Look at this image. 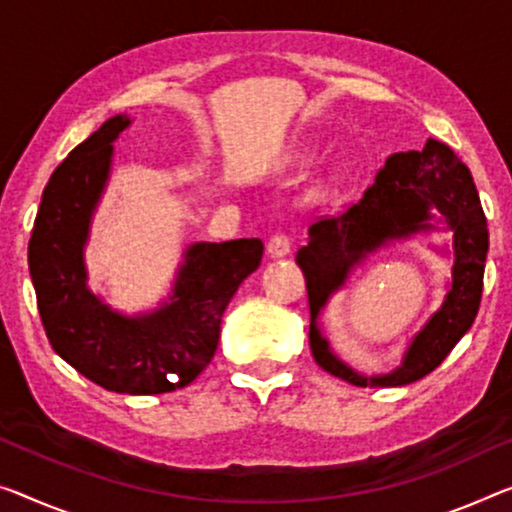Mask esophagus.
Here are the masks:
<instances>
[{"label": "esophagus", "mask_w": 512, "mask_h": 512, "mask_svg": "<svg viewBox=\"0 0 512 512\" xmlns=\"http://www.w3.org/2000/svg\"><path fill=\"white\" fill-rule=\"evenodd\" d=\"M267 254L272 258H281L290 254V235L288 233H274L270 240H267Z\"/></svg>", "instance_id": "34e87169"}]
</instances>
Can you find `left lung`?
<instances>
[{"label":"left lung","mask_w":512,"mask_h":512,"mask_svg":"<svg viewBox=\"0 0 512 512\" xmlns=\"http://www.w3.org/2000/svg\"><path fill=\"white\" fill-rule=\"evenodd\" d=\"M430 207L443 212L454 229V283L443 305L415 339L404 366L389 376L364 378L338 362L315 327L326 297L340 287L361 257L393 237L423 228ZM487 219L467 164L451 148L428 139L423 151L393 153L355 203L336 217L309 226V242L297 249L309 293L313 359L327 373L357 387H403L442 364L474 322L483 295Z\"/></svg>","instance_id":"8db88e82"}]
</instances>
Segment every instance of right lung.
I'll list each match as a JSON object with an SVG mask.
<instances>
[{"instance_id": "1", "label": "right lung", "mask_w": 512, "mask_h": 512, "mask_svg": "<svg viewBox=\"0 0 512 512\" xmlns=\"http://www.w3.org/2000/svg\"><path fill=\"white\" fill-rule=\"evenodd\" d=\"M128 125V116L105 121L54 169L31 229L29 272L54 352L102 389L153 396L185 387L210 364L226 306L261 265L263 242H196L174 295L148 316L125 318L91 295L82 247L109 176L112 141Z\"/></svg>"}]
</instances>
